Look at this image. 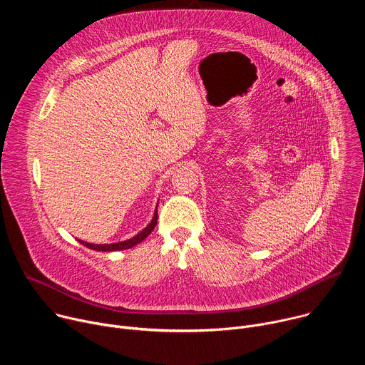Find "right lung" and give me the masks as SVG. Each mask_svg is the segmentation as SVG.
Listing matches in <instances>:
<instances>
[{"mask_svg":"<svg viewBox=\"0 0 365 365\" xmlns=\"http://www.w3.org/2000/svg\"><path fill=\"white\" fill-rule=\"evenodd\" d=\"M155 224H158V210H155L154 212V217L151 220V222L140 232L137 234L135 237H133L131 240H127V241H121V242H115V244H89V242H85V241H81L78 240L81 244H83L85 247L91 248V250H96V251H117V250H127V248H131L134 245H137L138 242H141L155 227Z\"/></svg>","mask_w":365,"mask_h":365,"instance_id":"1","label":"right lung"}]
</instances>
